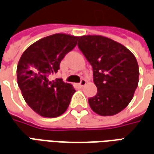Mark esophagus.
Masks as SVG:
<instances>
[{
  "label": "esophagus",
  "instance_id": "obj_1",
  "mask_svg": "<svg viewBox=\"0 0 154 154\" xmlns=\"http://www.w3.org/2000/svg\"><path fill=\"white\" fill-rule=\"evenodd\" d=\"M86 85V80L85 79H81V81L79 82V85L80 86V87H83V86H85Z\"/></svg>",
  "mask_w": 154,
  "mask_h": 154
}]
</instances>
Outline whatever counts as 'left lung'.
Masks as SVG:
<instances>
[{
	"instance_id": "obj_1",
	"label": "left lung",
	"mask_w": 154,
	"mask_h": 154,
	"mask_svg": "<svg viewBox=\"0 0 154 154\" xmlns=\"http://www.w3.org/2000/svg\"><path fill=\"white\" fill-rule=\"evenodd\" d=\"M78 47L93 68L97 87L89 98L91 108L100 116H113L128 106L138 85L135 56L122 44L102 36L79 37Z\"/></svg>"
}]
</instances>
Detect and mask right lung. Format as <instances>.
<instances>
[{
	"mask_svg": "<svg viewBox=\"0 0 154 154\" xmlns=\"http://www.w3.org/2000/svg\"><path fill=\"white\" fill-rule=\"evenodd\" d=\"M78 37L57 33L35 42L22 54L17 69V84L26 104L44 117L66 111L75 90L62 79L51 80L64 56L74 49Z\"/></svg>",
	"mask_w": 154,
	"mask_h": 154,
	"instance_id": "1",
	"label": "right lung"
}]
</instances>
